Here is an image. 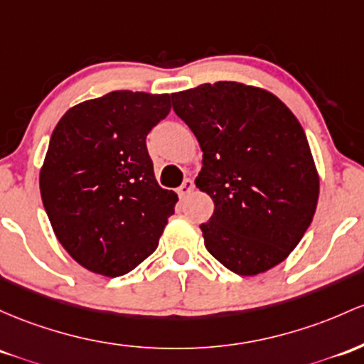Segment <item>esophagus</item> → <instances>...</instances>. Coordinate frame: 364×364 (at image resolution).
Instances as JSON below:
<instances>
[{
    "instance_id": "1",
    "label": "esophagus",
    "mask_w": 364,
    "mask_h": 364,
    "mask_svg": "<svg viewBox=\"0 0 364 364\" xmlns=\"http://www.w3.org/2000/svg\"><path fill=\"white\" fill-rule=\"evenodd\" d=\"M193 186H195L193 185V179L186 178L185 181H183V185L178 188V195H179V197H186V195H188L190 191L193 190Z\"/></svg>"
}]
</instances>
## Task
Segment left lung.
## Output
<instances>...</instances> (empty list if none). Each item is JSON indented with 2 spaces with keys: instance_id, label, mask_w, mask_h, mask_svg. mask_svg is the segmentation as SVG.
Returning <instances> with one entry per match:
<instances>
[{
  "instance_id": "obj_1",
  "label": "left lung",
  "mask_w": 364,
  "mask_h": 364,
  "mask_svg": "<svg viewBox=\"0 0 364 364\" xmlns=\"http://www.w3.org/2000/svg\"><path fill=\"white\" fill-rule=\"evenodd\" d=\"M203 151L197 188L214 200L205 247L233 273H264L313 221L319 179L306 133L274 95L219 81L171 95Z\"/></svg>"
}]
</instances>
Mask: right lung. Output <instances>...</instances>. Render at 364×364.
<instances>
[{
	"mask_svg": "<svg viewBox=\"0 0 364 364\" xmlns=\"http://www.w3.org/2000/svg\"><path fill=\"white\" fill-rule=\"evenodd\" d=\"M169 95L112 91L60 119L39 176L43 205L63 249L93 273L121 277L157 249L178 195L159 186L146 134Z\"/></svg>",
	"mask_w": 364,
	"mask_h": 364,
	"instance_id": "add662e5",
	"label": "right lung"
}]
</instances>
